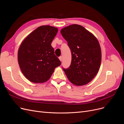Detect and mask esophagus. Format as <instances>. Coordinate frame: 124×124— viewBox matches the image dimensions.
Listing matches in <instances>:
<instances>
[{
  "mask_svg": "<svg viewBox=\"0 0 124 124\" xmlns=\"http://www.w3.org/2000/svg\"><path fill=\"white\" fill-rule=\"evenodd\" d=\"M59 60L60 61H61V62L62 61V56H60V57H59Z\"/></svg>",
  "mask_w": 124,
  "mask_h": 124,
  "instance_id": "34e87169",
  "label": "esophagus"
}]
</instances>
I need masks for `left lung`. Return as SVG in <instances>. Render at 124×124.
<instances>
[{
	"mask_svg": "<svg viewBox=\"0 0 124 124\" xmlns=\"http://www.w3.org/2000/svg\"><path fill=\"white\" fill-rule=\"evenodd\" d=\"M68 42L72 60L68 69H63L71 83L88 84L96 76L101 62V51L96 37L83 26L73 24L61 29Z\"/></svg>",
	"mask_w": 124,
	"mask_h": 124,
	"instance_id": "8db88e82",
	"label": "left lung"
}]
</instances>
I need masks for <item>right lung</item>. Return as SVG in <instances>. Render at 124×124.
Returning a JSON list of instances; mask_svg holds the SVG:
<instances>
[{"mask_svg":"<svg viewBox=\"0 0 124 124\" xmlns=\"http://www.w3.org/2000/svg\"><path fill=\"white\" fill-rule=\"evenodd\" d=\"M58 28L43 25L29 34L18 48L17 59L22 72L33 83H42L49 80L61 62L54 54L51 43Z\"/></svg>","mask_w":124,"mask_h":124,"instance_id":"add662e5","label":"right lung"}]
</instances>
